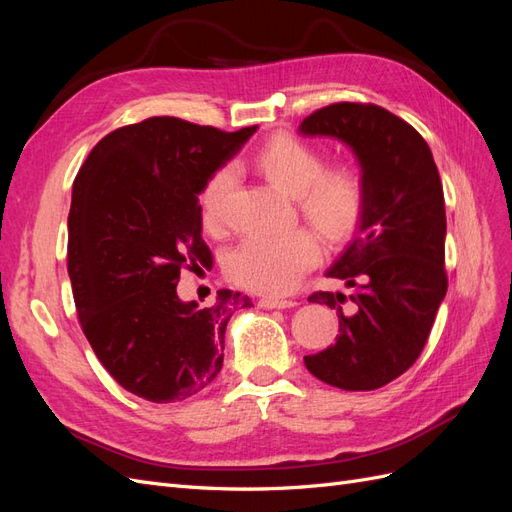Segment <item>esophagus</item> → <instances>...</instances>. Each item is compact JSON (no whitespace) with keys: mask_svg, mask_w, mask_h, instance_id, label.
<instances>
[{"mask_svg":"<svg viewBox=\"0 0 512 512\" xmlns=\"http://www.w3.org/2000/svg\"><path fill=\"white\" fill-rule=\"evenodd\" d=\"M258 305L265 307V309H286V307H292L294 301H290V299H271V297H265V299L258 301Z\"/></svg>","mask_w":512,"mask_h":512,"instance_id":"obj_1","label":"esophagus"}]
</instances>
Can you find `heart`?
I'll return each mask as SVG.
<instances>
[{
  "mask_svg": "<svg viewBox=\"0 0 512 512\" xmlns=\"http://www.w3.org/2000/svg\"><path fill=\"white\" fill-rule=\"evenodd\" d=\"M254 164L275 188L294 196L303 218L329 243H344L359 230L369 205V188L356 162L324 166L327 156L318 145L294 134H277L256 151ZM235 179V168L222 164L200 188L198 211L207 230L224 228ZM318 260L320 243L307 228L286 235H252L228 254L226 275L247 290L286 294Z\"/></svg>",
  "mask_w": 512,
  "mask_h": 512,
  "instance_id": "1",
  "label": "heart"
}]
</instances>
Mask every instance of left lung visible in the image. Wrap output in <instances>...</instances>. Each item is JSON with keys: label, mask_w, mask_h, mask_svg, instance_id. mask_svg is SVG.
Listing matches in <instances>:
<instances>
[{"label": "left lung", "mask_w": 512, "mask_h": 512, "mask_svg": "<svg viewBox=\"0 0 512 512\" xmlns=\"http://www.w3.org/2000/svg\"><path fill=\"white\" fill-rule=\"evenodd\" d=\"M299 130L350 145L369 188L359 235L327 271L354 292L309 297L335 309L339 335L305 356V367L337 389L374 391L414 365L448 288L438 166L425 138L378 104L335 102L305 117Z\"/></svg>", "instance_id": "1"}]
</instances>
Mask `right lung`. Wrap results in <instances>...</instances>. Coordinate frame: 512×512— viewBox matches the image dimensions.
I'll list each match as a JSON object with an SVG mask.
<instances>
[{
    "label": "right lung",
    "instance_id": "right-lung-1",
    "mask_svg": "<svg viewBox=\"0 0 512 512\" xmlns=\"http://www.w3.org/2000/svg\"><path fill=\"white\" fill-rule=\"evenodd\" d=\"M254 132L149 117L106 134L74 179L68 275L81 329L108 374L153 404L207 389L230 316L252 305L232 290L183 303L177 282L213 265L198 192Z\"/></svg>",
    "mask_w": 512,
    "mask_h": 512
}]
</instances>
